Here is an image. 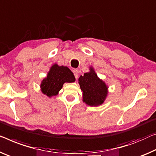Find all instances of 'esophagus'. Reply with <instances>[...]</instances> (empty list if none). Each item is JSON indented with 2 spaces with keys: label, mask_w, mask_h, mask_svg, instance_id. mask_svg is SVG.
<instances>
[{
  "label": "esophagus",
  "mask_w": 156,
  "mask_h": 156,
  "mask_svg": "<svg viewBox=\"0 0 156 156\" xmlns=\"http://www.w3.org/2000/svg\"><path fill=\"white\" fill-rule=\"evenodd\" d=\"M73 73H74V75H75V78L77 79L78 76H79V71H78V70L75 69V70H73Z\"/></svg>",
  "instance_id": "esophagus-1"
}]
</instances>
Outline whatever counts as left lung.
Wrapping results in <instances>:
<instances>
[{
    "label": "left lung",
    "mask_w": 156,
    "mask_h": 156,
    "mask_svg": "<svg viewBox=\"0 0 156 156\" xmlns=\"http://www.w3.org/2000/svg\"><path fill=\"white\" fill-rule=\"evenodd\" d=\"M79 83L83 91V101L89 106H98L104 102L107 95V85L98 77L93 68L89 73L79 78Z\"/></svg>",
    "instance_id": "obj_1"
}]
</instances>
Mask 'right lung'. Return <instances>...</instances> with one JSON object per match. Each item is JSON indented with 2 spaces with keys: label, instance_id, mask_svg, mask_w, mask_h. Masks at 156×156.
I'll return each mask as SVG.
<instances>
[{
  "label": "right lung",
  "instance_id": "right-lung-1",
  "mask_svg": "<svg viewBox=\"0 0 156 156\" xmlns=\"http://www.w3.org/2000/svg\"><path fill=\"white\" fill-rule=\"evenodd\" d=\"M75 81V76L68 67L54 64L50 68L47 77L42 80L40 87L44 94L51 97L58 94L64 83H71Z\"/></svg>",
  "mask_w": 156,
  "mask_h": 156
}]
</instances>
